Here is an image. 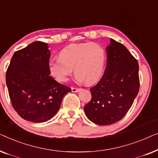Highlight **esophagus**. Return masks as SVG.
I'll return each mask as SVG.
<instances>
[{"label": "esophagus", "mask_w": 158, "mask_h": 158, "mask_svg": "<svg viewBox=\"0 0 158 158\" xmlns=\"http://www.w3.org/2000/svg\"><path fill=\"white\" fill-rule=\"evenodd\" d=\"M81 88H74L73 87L72 88H71V90H72V92H78L81 90Z\"/></svg>", "instance_id": "1"}]
</instances>
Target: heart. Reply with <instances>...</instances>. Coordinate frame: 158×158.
Masks as SVG:
<instances>
[{
  "label": "heart",
  "instance_id": "obj_1",
  "mask_svg": "<svg viewBox=\"0 0 158 158\" xmlns=\"http://www.w3.org/2000/svg\"><path fill=\"white\" fill-rule=\"evenodd\" d=\"M59 57L48 64L49 73L57 81H68L74 68L77 81L92 84L102 75L106 53L98 43L83 42L64 47L59 52Z\"/></svg>",
  "mask_w": 158,
  "mask_h": 158
}]
</instances>
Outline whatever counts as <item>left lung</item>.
Segmentation results:
<instances>
[{"instance_id": "obj_1", "label": "left lung", "mask_w": 158, "mask_h": 158, "mask_svg": "<svg viewBox=\"0 0 158 158\" xmlns=\"http://www.w3.org/2000/svg\"><path fill=\"white\" fill-rule=\"evenodd\" d=\"M110 41L104 73L90 88L91 100L84 106L88 119L104 126L126 115L139 89L137 60L124 45L112 39Z\"/></svg>"}]
</instances>
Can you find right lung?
Wrapping results in <instances>:
<instances>
[{"instance_id": "obj_1", "label": "right lung", "mask_w": 158, "mask_h": 158, "mask_svg": "<svg viewBox=\"0 0 158 158\" xmlns=\"http://www.w3.org/2000/svg\"><path fill=\"white\" fill-rule=\"evenodd\" d=\"M48 45L34 42L14 54L6 81L14 107L23 119L34 123L48 121L57 114L71 88L50 76Z\"/></svg>"}]
</instances>
